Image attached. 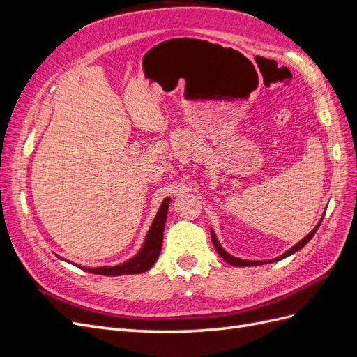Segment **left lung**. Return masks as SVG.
<instances>
[{
	"mask_svg": "<svg viewBox=\"0 0 357 357\" xmlns=\"http://www.w3.org/2000/svg\"><path fill=\"white\" fill-rule=\"evenodd\" d=\"M321 220H323V218H321V219H320V222L314 226V229H312L307 236H304V238H302L299 243H296L294 247H290L289 250H286L282 256L274 257V259H268V261H247V259H240V257H235V256L229 255V253L226 252L225 248L222 247V244L219 243L218 236H215V234H214V231H213V229H211V240H213V244H214V247H215V250H218V253L223 257V261H226V262L231 264V265H234V266H255V265H265V264H273V262H277V261H282V259H284V257H287V256H290V255L296 253L298 250H301V248L304 247V245H305V244L312 238V235H314V234L317 232V229H319V226H320Z\"/></svg>",
	"mask_w": 357,
	"mask_h": 357,
	"instance_id": "obj_1",
	"label": "left lung"
}]
</instances>
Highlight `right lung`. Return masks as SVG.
<instances>
[{
	"instance_id": "obj_1",
	"label": "right lung",
	"mask_w": 357,
	"mask_h": 357,
	"mask_svg": "<svg viewBox=\"0 0 357 357\" xmlns=\"http://www.w3.org/2000/svg\"><path fill=\"white\" fill-rule=\"evenodd\" d=\"M169 202H171L169 197H167L164 201H162L156 218L153 219L152 225H150V228L147 231V235H146L142 248H139L135 256L129 257L128 261H125L122 264L113 265V266H83V265L70 262V261H67V259H63L61 256H58V257L62 259V261H66L68 264H73L75 266L84 269V271H89L92 274H98V275L116 277V275H126V274H142L144 271H149V269L155 265L156 259L160 253Z\"/></svg>"
}]
</instances>
